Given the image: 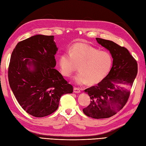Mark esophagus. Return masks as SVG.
I'll list each match as a JSON object with an SVG mask.
<instances>
[{"instance_id":"obj_1","label":"esophagus","mask_w":146,"mask_h":146,"mask_svg":"<svg viewBox=\"0 0 146 146\" xmlns=\"http://www.w3.org/2000/svg\"><path fill=\"white\" fill-rule=\"evenodd\" d=\"M74 92L76 94H79L80 92V90L79 88H76V87H74Z\"/></svg>"}]
</instances>
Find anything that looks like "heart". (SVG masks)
Instances as JSON below:
<instances>
[{
    "instance_id": "b5f03b06",
    "label": "heart",
    "mask_w": 146,
    "mask_h": 146,
    "mask_svg": "<svg viewBox=\"0 0 146 146\" xmlns=\"http://www.w3.org/2000/svg\"><path fill=\"white\" fill-rule=\"evenodd\" d=\"M59 70L63 76L69 77L79 66L80 72L74 78L78 85L100 83L108 76L113 66V58L107 51L85 42H77L69 51L62 53L58 59Z\"/></svg>"
}]
</instances>
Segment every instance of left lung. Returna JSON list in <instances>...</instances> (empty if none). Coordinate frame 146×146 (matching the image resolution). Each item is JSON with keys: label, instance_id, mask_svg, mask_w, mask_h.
<instances>
[{"label": "left lung", "instance_id": "1", "mask_svg": "<svg viewBox=\"0 0 146 146\" xmlns=\"http://www.w3.org/2000/svg\"><path fill=\"white\" fill-rule=\"evenodd\" d=\"M96 40L110 51L113 66L104 80L85 90L91 100L83 112L93 118H107L116 114L126 105L137 74V64L124 47L104 39L96 38Z\"/></svg>", "mask_w": 146, "mask_h": 146}]
</instances>
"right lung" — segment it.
<instances>
[{
  "instance_id": "1",
  "label": "right lung",
  "mask_w": 146,
  "mask_h": 146,
  "mask_svg": "<svg viewBox=\"0 0 146 146\" xmlns=\"http://www.w3.org/2000/svg\"><path fill=\"white\" fill-rule=\"evenodd\" d=\"M54 36L36 35L19 42L9 67L10 87L20 105L35 117L51 115L72 85L54 67L58 51Z\"/></svg>"
}]
</instances>
